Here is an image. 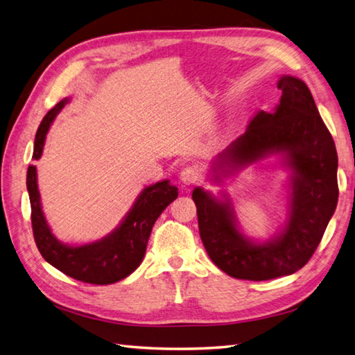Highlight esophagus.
I'll return each instance as SVG.
<instances>
[{
	"label": "esophagus",
	"mask_w": 355,
	"mask_h": 355,
	"mask_svg": "<svg viewBox=\"0 0 355 355\" xmlns=\"http://www.w3.org/2000/svg\"><path fill=\"white\" fill-rule=\"evenodd\" d=\"M179 179L184 185H194L199 180V170L194 165H188V167L180 171Z\"/></svg>",
	"instance_id": "esophagus-1"
}]
</instances>
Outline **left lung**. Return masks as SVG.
<instances>
[{"mask_svg": "<svg viewBox=\"0 0 355 355\" xmlns=\"http://www.w3.org/2000/svg\"><path fill=\"white\" fill-rule=\"evenodd\" d=\"M273 114L259 111L243 133L218 157V167L243 168L272 153L286 155L291 176L290 217L281 235L257 244L235 225L230 202L217 200L202 188L193 191L199 232L218 269L237 279L267 281L297 272L310 261L324 237L337 199V152L314 98L301 78L284 76Z\"/></svg>", "mask_w": 355, "mask_h": 355, "instance_id": "1", "label": "left lung"}]
</instances>
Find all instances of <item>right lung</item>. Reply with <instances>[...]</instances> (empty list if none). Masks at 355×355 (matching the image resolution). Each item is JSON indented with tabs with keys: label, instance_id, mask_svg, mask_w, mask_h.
I'll use <instances>...</instances> for the list:
<instances>
[{
	"label": "right lung",
	"instance_id": "right-lung-1",
	"mask_svg": "<svg viewBox=\"0 0 355 355\" xmlns=\"http://www.w3.org/2000/svg\"><path fill=\"white\" fill-rule=\"evenodd\" d=\"M67 101H59L51 111L46 112L39 124L33 159L41 157L50 124L67 105ZM27 190L31 205L33 237L45 261L71 278L96 286L114 284L129 277L137 269L144 258L147 241L156 218L178 198V188L170 185L168 180L147 187L112 234L83 246H67L54 237L45 222L41 199H39L35 165H30L27 170Z\"/></svg>",
	"mask_w": 355,
	"mask_h": 355
}]
</instances>
